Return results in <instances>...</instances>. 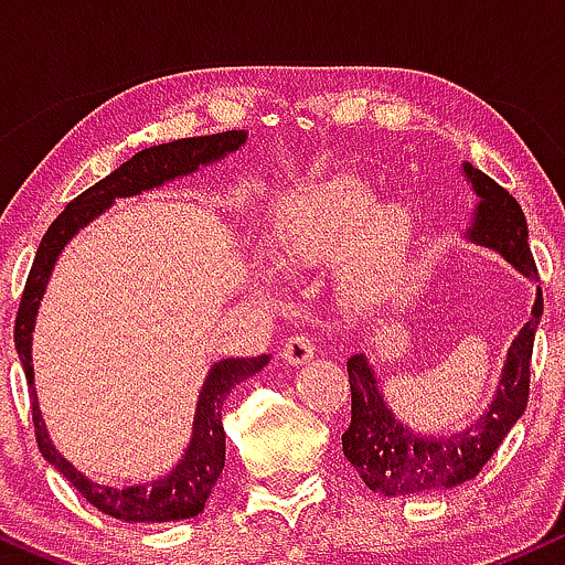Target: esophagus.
<instances>
[{"mask_svg":"<svg viewBox=\"0 0 565 565\" xmlns=\"http://www.w3.org/2000/svg\"><path fill=\"white\" fill-rule=\"evenodd\" d=\"M313 353H316V348L308 337H289L287 345H284V350H281V359L287 361L289 366H302L313 359Z\"/></svg>","mask_w":565,"mask_h":565,"instance_id":"esophagus-1","label":"esophagus"}]
</instances>
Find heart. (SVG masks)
Masks as SVG:
<instances>
[{"label": "heart", "mask_w": 565, "mask_h": 565, "mask_svg": "<svg viewBox=\"0 0 565 565\" xmlns=\"http://www.w3.org/2000/svg\"><path fill=\"white\" fill-rule=\"evenodd\" d=\"M414 223L401 204H377L361 185H337L287 201L270 225V252L281 265L340 255L337 284L355 305L391 295L404 276Z\"/></svg>", "instance_id": "1"}]
</instances>
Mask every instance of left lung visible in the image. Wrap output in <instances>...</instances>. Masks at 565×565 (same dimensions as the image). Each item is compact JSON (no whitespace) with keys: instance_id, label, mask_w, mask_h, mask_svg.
<instances>
[{"instance_id":"8db88e82","label":"left lung","mask_w":565,"mask_h":565,"mask_svg":"<svg viewBox=\"0 0 565 565\" xmlns=\"http://www.w3.org/2000/svg\"><path fill=\"white\" fill-rule=\"evenodd\" d=\"M462 174L476 193V210L465 228V238L499 252L518 274L534 284L540 281L521 204L470 161H462ZM542 308V289L536 287L531 316L521 332L512 337L491 404L476 423L446 436H425L395 417L382 393L372 355H350V425L342 433V451L366 489L385 497L436 494L481 472L512 425L526 412L531 350Z\"/></svg>"}]
</instances>
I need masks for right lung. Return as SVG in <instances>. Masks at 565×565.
<instances>
[{"mask_svg":"<svg viewBox=\"0 0 565 565\" xmlns=\"http://www.w3.org/2000/svg\"><path fill=\"white\" fill-rule=\"evenodd\" d=\"M246 142L244 129H231V132L204 135V138H185L161 142L151 146L146 151L135 153L132 159L125 161L119 170H114L100 183L79 193L55 223L44 233L42 244H39L34 265H31L29 281H25L21 308H18L15 319V350L21 366L29 380L31 391V412H34V430L36 444L42 457L55 470L61 472L66 481H71L79 494L87 499L93 508L106 515L119 518L127 523H164V521H183L193 518L204 510L206 497L212 494V486L217 483L220 472L225 468V430L220 423V412H223V401L238 382L249 380L252 374L263 372L268 366L270 355H257V359H223L210 366L204 385L199 391L196 412H193L191 440H188L183 457L178 465L148 483L116 486L97 483L93 478L84 476L74 465L55 449L53 438L47 433V423L42 419V408H39L36 387H34V361H31V342H34V327L39 305H42L44 291H47L50 276L57 257L63 255L71 238L82 228H87L95 217H100L108 206L116 204V199L140 196V193L153 191L172 180L188 178V174L199 172L201 167H210L215 161L225 159L228 153H236Z\"/></svg>","mask_w":565,"mask_h":565,"instance_id":"obj_1","label":"right lung"}]
</instances>
